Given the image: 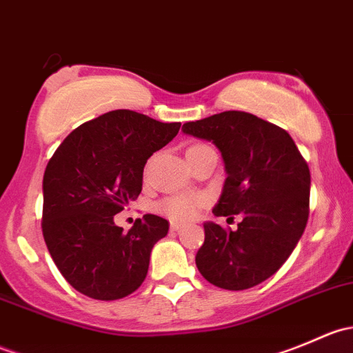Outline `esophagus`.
<instances>
[{
  "mask_svg": "<svg viewBox=\"0 0 353 353\" xmlns=\"http://www.w3.org/2000/svg\"><path fill=\"white\" fill-rule=\"evenodd\" d=\"M181 227H183V223L181 222H170V230H172V232H177Z\"/></svg>",
  "mask_w": 353,
  "mask_h": 353,
  "instance_id": "34e87169",
  "label": "esophagus"
}]
</instances>
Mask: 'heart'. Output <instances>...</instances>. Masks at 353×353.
I'll list each match as a JSON object with an SVG mask.
<instances>
[{"label":"heart","instance_id":"obj_1","mask_svg":"<svg viewBox=\"0 0 353 353\" xmlns=\"http://www.w3.org/2000/svg\"><path fill=\"white\" fill-rule=\"evenodd\" d=\"M194 147H201V145H193ZM206 205L205 194H172V196L163 198L162 201L157 205L159 212L162 215L169 216L172 220H191L198 215L199 210Z\"/></svg>","mask_w":353,"mask_h":353}]
</instances>
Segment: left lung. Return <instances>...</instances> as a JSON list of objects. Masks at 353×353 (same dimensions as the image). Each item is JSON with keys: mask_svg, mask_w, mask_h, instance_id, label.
Segmentation results:
<instances>
[{"mask_svg": "<svg viewBox=\"0 0 353 353\" xmlns=\"http://www.w3.org/2000/svg\"><path fill=\"white\" fill-rule=\"evenodd\" d=\"M219 148L227 179L216 216L243 215L236 230L206 222L196 266L215 287L244 290L279 272L309 219L311 172L285 130L243 110L183 126ZM234 219V216H230Z\"/></svg>", "mask_w": 353, "mask_h": 353, "instance_id": "8db88e82", "label": "left lung"}]
</instances>
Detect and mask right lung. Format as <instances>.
<instances>
[{
    "instance_id": "add662e5",
    "label": "right lung",
    "mask_w": 353,
    "mask_h": 353,
    "mask_svg": "<svg viewBox=\"0 0 353 353\" xmlns=\"http://www.w3.org/2000/svg\"><path fill=\"white\" fill-rule=\"evenodd\" d=\"M179 128L110 110L71 131L49 160L42 234L52 261L80 294L116 301L143 283L152 248L167 236L169 222L148 213L123 232L114 215L138 198L145 163Z\"/></svg>"
}]
</instances>
